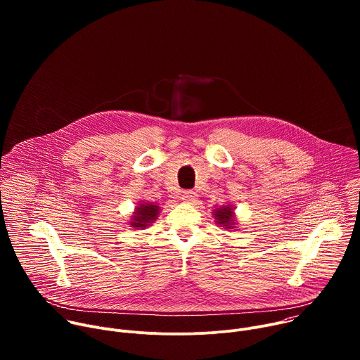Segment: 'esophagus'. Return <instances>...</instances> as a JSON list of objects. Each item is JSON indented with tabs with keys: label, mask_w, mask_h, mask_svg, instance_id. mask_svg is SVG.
Returning a JSON list of instances; mask_svg holds the SVG:
<instances>
[{
	"label": "esophagus",
	"mask_w": 360,
	"mask_h": 360,
	"mask_svg": "<svg viewBox=\"0 0 360 360\" xmlns=\"http://www.w3.org/2000/svg\"><path fill=\"white\" fill-rule=\"evenodd\" d=\"M181 199H182L184 202H195L196 193H195L193 191H184V192L181 193Z\"/></svg>",
	"instance_id": "34e87169"
}]
</instances>
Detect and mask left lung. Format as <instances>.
<instances>
[{"label": "left lung", "mask_w": 360, "mask_h": 360, "mask_svg": "<svg viewBox=\"0 0 360 360\" xmlns=\"http://www.w3.org/2000/svg\"><path fill=\"white\" fill-rule=\"evenodd\" d=\"M215 218H217V222L219 225H224L226 228H231L229 225H232V210L229 207H225V208H221V210H217L215 212Z\"/></svg>", "instance_id": "left-lung-1"}]
</instances>
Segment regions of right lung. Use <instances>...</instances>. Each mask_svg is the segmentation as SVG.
Returning <instances> with one entry per match:
<instances>
[{"mask_svg": "<svg viewBox=\"0 0 360 360\" xmlns=\"http://www.w3.org/2000/svg\"><path fill=\"white\" fill-rule=\"evenodd\" d=\"M158 212H160V208L157 207V205L142 203L141 207L136 208L135 217L132 218L134 222H131V224L135 228H145V226H148L149 224H152L153 221L157 219Z\"/></svg>", "mask_w": 360, "mask_h": 360, "instance_id": "right-lung-1", "label": "right lung"}]
</instances>
